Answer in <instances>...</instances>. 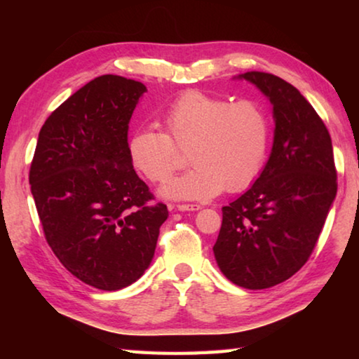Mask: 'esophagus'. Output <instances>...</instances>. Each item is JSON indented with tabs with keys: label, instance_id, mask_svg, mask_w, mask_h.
<instances>
[{
	"label": "esophagus",
	"instance_id": "esophagus-1",
	"mask_svg": "<svg viewBox=\"0 0 359 359\" xmlns=\"http://www.w3.org/2000/svg\"><path fill=\"white\" fill-rule=\"evenodd\" d=\"M177 209L182 212H193V210L201 209V205L199 204H177Z\"/></svg>",
	"mask_w": 359,
	"mask_h": 359
}]
</instances>
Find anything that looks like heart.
Returning a JSON list of instances; mask_svg holds the SVG:
<instances>
[{
	"label": "heart",
	"instance_id": "heart-1",
	"mask_svg": "<svg viewBox=\"0 0 359 359\" xmlns=\"http://www.w3.org/2000/svg\"><path fill=\"white\" fill-rule=\"evenodd\" d=\"M163 128H141L128 142L133 165L154 184H165L184 165L190 171L163 188L174 199H210L223 188L244 190L263 168L269 123L258 102H231L201 92L175 98L163 114Z\"/></svg>",
	"mask_w": 359,
	"mask_h": 359
}]
</instances>
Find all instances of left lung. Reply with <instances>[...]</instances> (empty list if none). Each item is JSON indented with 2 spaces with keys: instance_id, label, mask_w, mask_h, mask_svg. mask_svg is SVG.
<instances>
[{
  "instance_id": "left-lung-1",
  "label": "left lung",
  "mask_w": 359,
  "mask_h": 359,
  "mask_svg": "<svg viewBox=\"0 0 359 359\" xmlns=\"http://www.w3.org/2000/svg\"><path fill=\"white\" fill-rule=\"evenodd\" d=\"M239 79L269 98L274 144L255 184L222 209L214 255L228 280L263 290L307 263L336 198L337 171L330 131L299 90L269 72Z\"/></svg>"
}]
</instances>
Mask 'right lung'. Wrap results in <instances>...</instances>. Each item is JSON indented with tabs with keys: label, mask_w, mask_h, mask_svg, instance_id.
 Here are the masks:
<instances>
[{
	"label": "right lung",
	"mask_w": 359,
	"mask_h": 359,
	"mask_svg": "<svg viewBox=\"0 0 359 359\" xmlns=\"http://www.w3.org/2000/svg\"><path fill=\"white\" fill-rule=\"evenodd\" d=\"M145 92L114 74L83 85L48 115L29 168L47 244L72 276L104 291L144 274L169 215L130 158V118Z\"/></svg>",
	"instance_id": "add662e5"
}]
</instances>
